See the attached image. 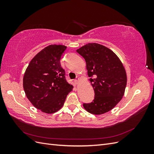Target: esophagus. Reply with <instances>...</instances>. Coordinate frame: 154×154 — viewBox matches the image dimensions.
<instances>
[{
  "label": "esophagus",
  "mask_w": 154,
  "mask_h": 154,
  "mask_svg": "<svg viewBox=\"0 0 154 154\" xmlns=\"http://www.w3.org/2000/svg\"><path fill=\"white\" fill-rule=\"evenodd\" d=\"M78 82H79V78H76L75 80H74V83H75V84H78Z\"/></svg>",
  "instance_id": "1"
}]
</instances>
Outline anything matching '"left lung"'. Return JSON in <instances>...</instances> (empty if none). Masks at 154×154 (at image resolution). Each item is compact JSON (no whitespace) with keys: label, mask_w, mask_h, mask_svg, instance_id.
<instances>
[{"label":"left lung","mask_w":154,"mask_h":154,"mask_svg":"<svg viewBox=\"0 0 154 154\" xmlns=\"http://www.w3.org/2000/svg\"><path fill=\"white\" fill-rule=\"evenodd\" d=\"M85 59L89 81L94 91L91 103L83 104L88 112L102 114L122 100L127 85V75L122 62L109 48L91 43L76 50Z\"/></svg>","instance_id":"8db88e82"}]
</instances>
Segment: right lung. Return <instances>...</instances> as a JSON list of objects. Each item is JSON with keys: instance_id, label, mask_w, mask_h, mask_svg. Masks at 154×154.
<instances>
[{"instance_id": "obj_1", "label": "right lung", "mask_w": 154, "mask_h": 154, "mask_svg": "<svg viewBox=\"0 0 154 154\" xmlns=\"http://www.w3.org/2000/svg\"><path fill=\"white\" fill-rule=\"evenodd\" d=\"M67 47L50 45L31 60L23 78L27 98L35 107L52 114L63 105L73 86L66 79L60 59Z\"/></svg>"}]
</instances>
